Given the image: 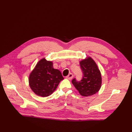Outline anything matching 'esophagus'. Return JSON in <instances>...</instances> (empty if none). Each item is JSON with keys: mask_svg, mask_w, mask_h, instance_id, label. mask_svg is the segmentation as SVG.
<instances>
[{"mask_svg": "<svg viewBox=\"0 0 132 132\" xmlns=\"http://www.w3.org/2000/svg\"><path fill=\"white\" fill-rule=\"evenodd\" d=\"M73 78V74H71V73H70V74L66 77L67 79H69V80H71Z\"/></svg>", "mask_w": 132, "mask_h": 132, "instance_id": "34e87169", "label": "esophagus"}]
</instances>
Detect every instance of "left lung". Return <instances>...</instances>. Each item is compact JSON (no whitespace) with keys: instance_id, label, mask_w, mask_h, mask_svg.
<instances>
[{"instance_id":"left-lung-1","label":"left lung","mask_w":132,"mask_h":132,"mask_svg":"<svg viewBox=\"0 0 132 132\" xmlns=\"http://www.w3.org/2000/svg\"><path fill=\"white\" fill-rule=\"evenodd\" d=\"M83 77L80 81L75 79L72 84L79 94L83 96H90L96 94L100 89L102 84L101 72L94 60L90 57H87L80 62Z\"/></svg>"}]
</instances>
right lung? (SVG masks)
<instances>
[{
	"mask_svg": "<svg viewBox=\"0 0 132 132\" xmlns=\"http://www.w3.org/2000/svg\"><path fill=\"white\" fill-rule=\"evenodd\" d=\"M63 79L61 71L53 68V62L43 58L38 62L30 74L29 82L36 95L44 97L52 94Z\"/></svg>",
	"mask_w": 132,
	"mask_h": 132,
	"instance_id": "right-lung-1",
	"label": "right lung"
}]
</instances>
